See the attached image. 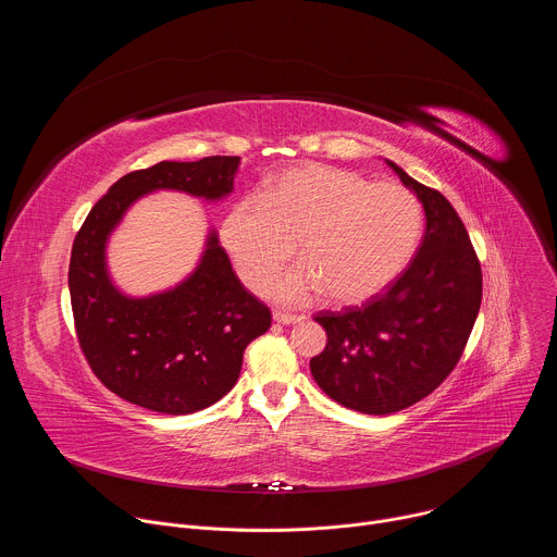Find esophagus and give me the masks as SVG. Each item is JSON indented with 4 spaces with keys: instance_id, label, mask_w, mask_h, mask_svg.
Returning a JSON list of instances; mask_svg holds the SVG:
<instances>
[{
    "instance_id": "1",
    "label": "esophagus",
    "mask_w": 557,
    "mask_h": 557,
    "mask_svg": "<svg viewBox=\"0 0 557 557\" xmlns=\"http://www.w3.org/2000/svg\"><path fill=\"white\" fill-rule=\"evenodd\" d=\"M273 320L277 324H295V322H301L304 314H297V312H284V310H275L273 312Z\"/></svg>"
}]
</instances>
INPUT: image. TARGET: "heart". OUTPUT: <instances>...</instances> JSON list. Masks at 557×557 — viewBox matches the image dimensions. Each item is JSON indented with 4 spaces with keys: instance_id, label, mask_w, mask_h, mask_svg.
<instances>
[{
    "instance_id": "1",
    "label": "heart",
    "mask_w": 557,
    "mask_h": 557,
    "mask_svg": "<svg viewBox=\"0 0 557 557\" xmlns=\"http://www.w3.org/2000/svg\"><path fill=\"white\" fill-rule=\"evenodd\" d=\"M419 198L394 181L329 165L271 178L262 194L235 200L220 222V245L237 275L262 290L299 243L301 264L271 286L282 301L322 290L344 304L381 293L404 273L421 237Z\"/></svg>"
}]
</instances>
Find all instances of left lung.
Returning <instances> with one entry per match:
<instances>
[{
  "label": "left lung",
  "mask_w": 557,
  "mask_h": 557,
  "mask_svg": "<svg viewBox=\"0 0 557 557\" xmlns=\"http://www.w3.org/2000/svg\"><path fill=\"white\" fill-rule=\"evenodd\" d=\"M425 209L421 247L406 271L361 306L314 314L329 335L310 372L331 399L392 414L425 399L456 368L483 299V271L449 200L389 163Z\"/></svg>",
  "instance_id": "left-lung-1"
}]
</instances>
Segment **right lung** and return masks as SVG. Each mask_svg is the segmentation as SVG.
<instances>
[{
  "mask_svg": "<svg viewBox=\"0 0 557 557\" xmlns=\"http://www.w3.org/2000/svg\"><path fill=\"white\" fill-rule=\"evenodd\" d=\"M240 156L163 161L119 178L78 228L67 271L74 331L95 376L121 399L191 414L220 401L243 370L245 348L271 329V310L231 269L211 233L196 273L178 288L129 299L106 273V240L125 209L153 189L218 200L233 189Z\"/></svg>",
  "mask_w": 557,
  "mask_h": 557,
  "instance_id": "add662e5",
  "label": "right lung"
}]
</instances>
